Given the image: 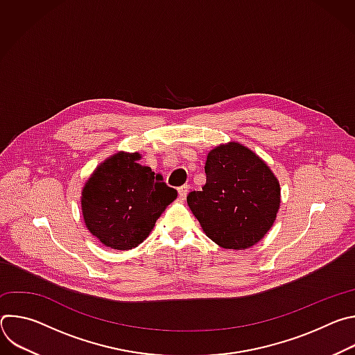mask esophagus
I'll return each instance as SVG.
<instances>
[{
  "label": "esophagus",
  "mask_w": 355,
  "mask_h": 355,
  "mask_svg": "<svg viewBox=\"0 0 355 355\" xmlns=\"http://www.w3.org/2000/svg\"><path fill=\"white\" fill-rule=\"evenodd\" d=\"M189 191V185H182L178 188V199L180 200H184L187 198V193Z\"/></svg>",
  "instance_id": "esophagus-1"
}]
</instances>
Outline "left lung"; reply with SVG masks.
I'll return each instance as SVG.
<instances>
[{"instance_id":"obj_1","label":"left lung","mask_w":355,"mask_h":355,"mask_svg":"<svg viewBox=\"0 0 355 355\" xmlns=\"http://www.w3.org/2000/svg\"><path fill=\"white\" fill-rule=\"evenodd\" d=\"M207 184L187 196L202 230L223 248L245 250L259 243L274 225L279 182L254 151L230 141L209 151Z\"/></svg>"}]
</instances>
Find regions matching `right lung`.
I'll return each instance as SVG.
<instances>
[{
    "instance_id": "obj_1",
    "label": "right lung",
    "mask_w": 355,
    "mask_h": 355,
    "mask_svg": "<svg viewBox=\"0 0 355 355\" xmlns=\"http://www.w3.org/2000/svg\"><path fill=\"white\" fill-rule=\"evenodd\" d=\"M139 160V153L119 151L95 168L81 192L87 229L115 250L137 247L177 198L160 174Z\"/></svg>"
}]
</instances>
